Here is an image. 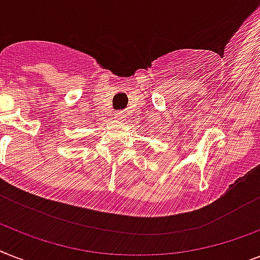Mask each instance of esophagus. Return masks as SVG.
Returning a JSON list of instances; mask_svg holds the SVG:
<instances>
[{
    "label": "esophagus",
    "instance_id": "1",
    "mask_svg": "<svg viewBox=\"0 0 260 260\" xmlns=\"http://www.w3.org/2000/svg\"><path fill=\"white\" fill-rule=\"evenodd\" d=\"M115 118H118V119H125L126 113L125 111H117V113H115Z\"/></svg>",
    "mask_w": 260,
    "mask_h": 260
}]
</instances>
